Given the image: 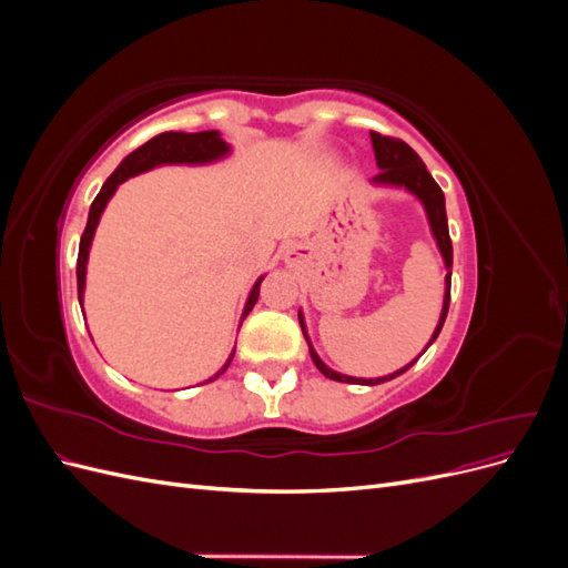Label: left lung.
I'll list each match as a JSON object with an SVG mask.
<instances>
[{
  "mask_svg": "<svg viewBox=\"0 0 568 568\" xmlns=\"http://www.w3.org/2000/svg\"><path fill=\"white\" fill-rule=\"evenodd\" d=\"M372 136V146H374V156H376V165H379L382 173L374 175V184H388V186H405L409 194H415L428 217V227H432V234L438 244V251L445 261V296H443V311H440V320L438 326L434 329L432 341L426 343V348L432 346V343L438 338L440 329H443V322L448 317V307H450V277H453V242H450V232H448V215H445V196L440 192V186L436 184V180L428 173L424 161L417 156L415 149L407 146L400 140H393V136H384L379 132H369ZM298 322H301V329L303 336L307 341V348H311V357L315 367L326 376V379H334L341 384H363V386H374V384H384L395 379V376L407 372L412 365L417 363V359H412V363L398 372H393L388 376H379V379H359V376H346V374H338L334 369L326 367L320 355L315 353L311 338H307L305 332V322H303V313H298ZM424 348V351H426Z\"/></svg>",
  "mask_w": 568,
  "mask_h": 568,
  "instance_id": "8db88e82",
  "label": "left lung"
}]
</instances>
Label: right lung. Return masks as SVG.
Masks as SVG:
<instances>
[{"label": "right lung", "instance_id": "right-lung-1", "mask_svg": "<svg viewBox=\"0 0 568 568\" xmlns=\"http://www.w3.org/2000/svg\"><path fill=\"white\" fill-rule=\"evenodd\" d=\"M227 153H230V144L222 140L217 130H205V132H194V134L163 132V134L153 136V140H149L146 144H142L140 149H134L130 156L123 159V163H120L113 170V175L104 182L101 192L92 201L88 227H84L82 239H80V251H78V301H80V307H82V296H84V274H88V257H90L92 239H94V232H97V225H99V217H101V213H104L109 199L115 194L118 184H123L128 178L146 173V170L156 168V165H178V163L203 165V163H213L222 156H227ZM261 284H263V277L257 280L251 288L242 322L253 311L257 294H261ZM232 357H234V351L227 357V363L222 365V369L215 376H211L209 382H215L217 376L230 367ZM209 382H205V384H209Z\"/></svg>", "mask_w": 568, "mask_h": 568}]
</instances>
